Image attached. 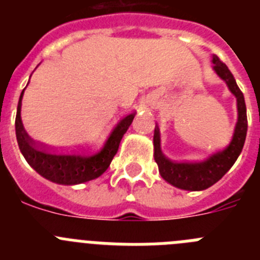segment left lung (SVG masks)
Here are the masks:
<instances>
[{
	"mask_svg": "<svg viewBox=\"0 0 260 260\" xmlns=\"http://www.w3.org/2000/svg\"><path fill=\"white\" fill-rule=\"evenodd\" d=\"M212 62L217 75L226 82L232 93L237 98L238 121L234 128L231 144L225 150L212 153L210 157L202 161H172L161 152L160 132H158V126H155L153 147H155V161L158 165V172L165 181L183 190L198 191V190L208 189L213 183L221 180V177L233 167L238 158L246 139L247 116L242 91L236 83V79L229 71L228 66L219 57H213Z\"/></svg>",
	"mask_w": 260,
	"mask_h": 260,
	"instance_id": "left-lung-1",
	"label": "left lung"
}]
</instances>
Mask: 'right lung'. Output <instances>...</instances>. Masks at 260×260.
<instances>
[{"label": "right lung", "mask_w": 260, "mask_h": 260, "mask_svg": "<svg viewBox=\"0 0 260 260\" xmlns=\"http://www.w3.org/2000/svg\"><path fill=\"white\" fill-rule=\"evenodd\" d=\"M23 92L20 93L15 117V133L20 152L39 174L52 182L61 185H77L95 180L99 176H102L108 169L110 161L113 160L114 155L118 151L119 142L135 117V113H132L119 119L110 133L108 141L100 150L62 152L44 144L36 143L28 137L20 118Z\"/></svg>", "instance_id": "add662e5"}]
</instances>
